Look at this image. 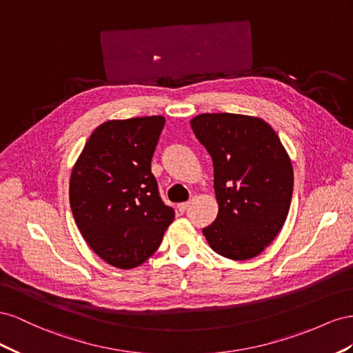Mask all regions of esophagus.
Segmentation results:
<instances>
[{
  "mask_svg": "<svg viewBox=\"0 0 353 353\" xmlns=\"http://www.w3.org/2000/svg\"><path fill=\"white\" fill-rule=\"evenodd\" d=\"M188 207H189V203H180V204H177V210L180 211V213H185V211L188 210Z\"/></svg>",
  "mask_w": 353,
  "mask_h": 353,
  "instance_id": "1",
  "label": "esophagus"
}]
</instances>
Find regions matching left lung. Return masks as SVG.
Segmentation results:
<instances>
[{"label":"left lung","mask_w":353,"mask_h":353,"mask_svg":"<svg viewBox=\"0 0 353 353\" xmlns=\"http://www.w3.org/2000/svg\"><path fill=\"white\" fill-rule=\"evenodd\" d=\"M213 159L219 213L203 229L210 247L232 260L259 256L284 226L293 167L278 134L256 117L201 114L190 121Z\"/></svg>","instance_id":"obj_1"}]
</instances>
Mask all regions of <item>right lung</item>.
<instances>
[{"label": "right lung", "mask_w": 353, "mask_h": 353, "mask_svg": "<svg viewBox=\"0 0 353 353\" xmlns=\"http://www.w3.org/2000/svg\"><path fill=\"white\" fill-rule=\"evenodd\" d=\"M164 117L115 119L99 125L70 174L69 201L85 243L119 269L142 265L174 219L150 171Z\"/></svg>", "instance_id": "1"}]
</instances>
